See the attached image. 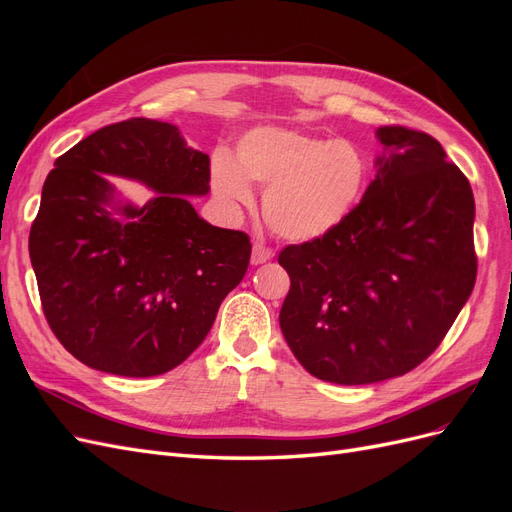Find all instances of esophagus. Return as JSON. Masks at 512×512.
<instances>
[{"mask_svg": "<svg viewBox=\"0 0 512 512\" xmlns=\"http://www.w3.org/2000/svg\"><path fill=\"white\" fill-rule=\"evenodd\" d=\"M273 258V250L267 245L262 243H254L252 247V265H262V262H267Z\"/></svg>", "mask_w": 512, "mask_h": 512, "instance_id": "1", "label": "esophagus"}]
</instances>
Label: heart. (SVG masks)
Masks as SVG:
<instances>
[{
  "mask_svg": "<svg viewBox=\"0 0 512 512\" xmlns=\"http://www.w3.org/2000/svg\"><path fill=\"white\" fill-rule=\"evenodd\" d=\"M369 162L346 138H324L284 128L247 132L235 162L211 164L213 190L232 207L252 203L250 183L265 190V218L280 237L314 241L342 226L359 207Z\"/></svg>",
  "mask_w": 512,
  "mask_h": 512,
  "instance_id": "1",
  "label": "heart"
}]
</instances>
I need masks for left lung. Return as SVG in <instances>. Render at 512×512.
Returning <instances> with one entry per match:
<instances>
[{
  "label": "left lung",
  "mask_w": 512,
  "mask_h": 512,
  "mask_svg": "<svg viewBox=\"0 0 512 512\" xmlns=\"http://www.w3.org/2000/svg\"><path fill=\"white\" fill-rule=\"evenodd\" d=\"M384 153L359 207L327 237L286 245L280 327L309 374L404 376L436 350L476 282L470 181L436 138L378 128Z\"/></svg>",
  "instance_id": "8db88e82"
}]
</instances>
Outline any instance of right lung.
<instances>
[{"label": "right lung", "instance_id": "obj_1", "mask_svg": "<svg viewBox=\"0 0 512 512\" xmlns=\"http://www.w3.org/2000/svg\"><path fill=\"white\" fill-rule=\"evenodd\" d=\"M102 174L159 194L143 208L113 204ZM209 179L207 153L173 123L145 117L104 126L55 160L29 258L46 322L74 359L149 378L203 344L252 254L245 232L198 218L188 196H205Z\"/></svg>", "mask_w": 512, "mask_h": 512}]
</instances>
